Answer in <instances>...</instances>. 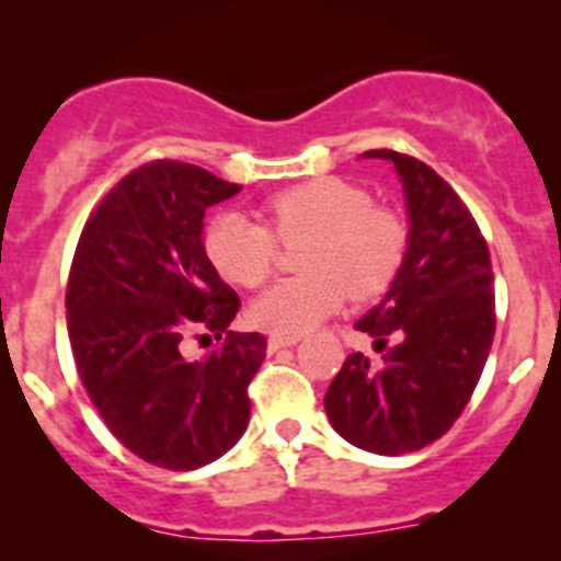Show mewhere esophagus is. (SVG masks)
I'll return each mask as SVG.
<instances>
[{"label":"esophagus","instance_id":"1","mask_svg":"<svg viewBox=\"0 0 561 561\" xmlns=\"http://www.w3.org/2000/svg\"><path fill=\"white\" fill-rule=\"evenodd\" d=\"M298 341H300L298 335H271L268 337V351H279V348L295 346Z\"/></svg>","mask_w":561,"mask_h":561}]
</instances>
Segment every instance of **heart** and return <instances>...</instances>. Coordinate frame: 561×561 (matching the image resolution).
<instances>
[{
    "instance_id": "b5f03b06",
    "label": "heart",
    "mask_w": 561,
    "mask_h": 561,
    "mask_svg": "<svg viewBox=\"0 0 561 561\" xmlns=\"http://www.w3.org/2000/svg\"><path fill=\"white\" fill-rule=\"evenodd\" d=\"M261 224L239 213L218 215L205 231V252L224 279L261 287L274 274L282 244L309 237L298 279H285L250 306V319L274 335H304L343 306L346 295L373 300L397 282L408 257V224L356 183L311 178L271 194Z\"/></svg>"
}]
</instances>
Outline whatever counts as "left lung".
Here are the masks:
<instances>
[{"instance_id": "obj_1", "label": "left lung", "mask_w": 561, "mask_h": 561, "mask_svg": "<svg viewBox=\"0 0 561 561\" xmlns=\"http://www.w3.org/2000/svg\"><path fill=\"white\" fill-rule=\"evenodd\" d=\"M365 157L397 168L410 244L386 298L356 322L383 356L375 365L351 354L324 393V410L351 445L404 455L447 434L482 378L495 335L492 263L477 220L445 178L391 149Z\"/></svg>"}]
</instances>
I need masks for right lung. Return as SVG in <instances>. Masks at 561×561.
Returning a JSON list of instances; mask_svg holds the SVG:
<instances>
[{
  "label": "right lung",
  "mask_w": 561,
  "mask_h": 561,
  "mask_svg": "<svg viewBox=\"0 0 561 561\" xmlns=\"http://www.w3.org/2000/svg\"><path fill=\"white\" fill-rule=\"evenodd\" d=\"M239 188L196 164H144L103 196L71 261L66 324L79 378L111 434L170 471H194L237 445L248 386L266 359L261 332L229 330L239 295L202 244L205 210ZM188 329L225 343L188 360Z\"/></svg>",
  "instance_id": "obj_1"
}]
</instances>
